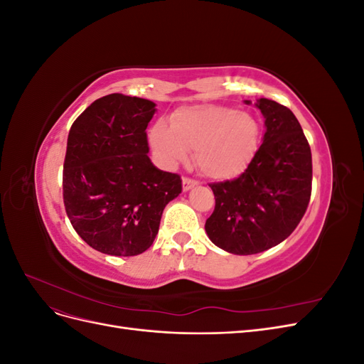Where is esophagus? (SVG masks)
<instances>
[{"label":"esophagus","instance_id":"1","mask_svg":"<svg viewBox=\"0 0 364 364\" xmlns=\"http://www.w3.org/2000/svg\"><path fill=\"white\" fill-rule=\"evenodd\" d=\"M197 185V182L196 181H193V179H190V178H183L182 179V186H183V191H190L193 186H196Z\"/></svg>","mask_w":364,"mask_h":364}]
</instances>
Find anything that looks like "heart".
I'll list each match as a JSON object with an SVG mask.
<instances>
[{
    "mask_svg": "<svg viewBox=\"0 0 364 364\" xmlns=\"http://www.w3.org/2000/svg\"><path fill=\"white\" fill-rule=\"evenodd\" d=\"M257 118L232 107L202 105L176 111L171 126L158 121L149 132L150 147L158 161L173 168L190 158L211 179L225 181L243 173L259 147Z\"/></svg>",
    "mask_w": 364,
    "mask_h": 364,
    "instance_id": "1",
    "label": "heart"
}]
</instances>
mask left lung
<instances>
[{
	"mask_svg": "<svg viewBox=\"0 0 364 364\" xmlns=\"http://www.w3.org/2000/svg\"><path fill=\"white\" fill-rule=\"evenodd\" d=\"M255 106L266 126L257 156L237 179L209 185L215 208L205 230L217 247L234 255L279 245L299 225L311 196V150L299 121L269 98Z\"/></svg>",
	"mask_w": 364,
	"mask_h": 364,
	"instance_id": "obj_1",
	"label": "left lung"
}]
</instances>
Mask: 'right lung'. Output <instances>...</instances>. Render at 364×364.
<instances>
[{
	"label": "right lung",
	"instance_id": "1",
	"mask_svg": "<svg viewBox=\"0 0 364 364\" xmlns=\"http://www.w3.org/2000/svg\"><path fill=\"white\" fill-rule=\"evenodd\" d=\"M156 105L109 94L77 118L63 164V203L92 249L134 257L155 241L165 205L182 191L179 174L156 168L146 129Z\"/></svg>",
	"mask_w": 364,
	"mask_h": 364
}]
</instances>
